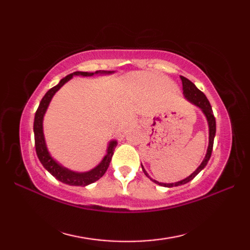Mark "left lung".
<instances>
[{
  "mask_svg": "<svg viewBox=\"0 0 250 250\" xmlns=\"http://www.w3.org/2000/svg\"><path fill=\"white\" fill-rule=\"evenodd\" d=\"M180 79H182V82H183V90H184L185 98L187 99L190 103H192L195 106H198L199 108H201L202 111L204 113L205 117H206L207 122H208V128H209V141H208V147H207V151H206L204 160L202 161V163L200 164V167L196 168L192 174L189 175L187 178L180 180V182L172 183V184L159 183V182H157V180L152 179V182L155 184H158L160 186H163V187H167V188L176 187V186L185 185V184L189 183L190 180H192L196 176V175H198L202 171V169H203L206 167V164H207V162H208L209 158L211 156V151H213L214 139H215V134H216V119H215L214 114H213V109H211V106L209 104V101L207 100V98L205 97V94L202 92L201 90L196 88L195 84L192 82H190L188 78H186L184 76H180ZM142 168H143V172L145 173L146 176H148V174L144 169V167H143V166H142ZM148 177H149V176H148Z\"/></svg>",
  "mask_w": 250,
  "mask_h": 250,
  "instance_id": "obj_1",
  "label": "left lung"
}]
</instances>
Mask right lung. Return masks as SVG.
<instances>
[{
	"label": "right lung",
	"instance_id": "1",
	"mask_svg": "<svg viewBox=\"0 0 250 250\" xmlns=\"http://www.w3.org/2000/svg\"><path fill=\"white\" fill-rule=\"evenodd\" d=\"M114 71H97L95 73H88V72H74L70 75L65 76L62 78L60 83L57 84V86L52 87L49 89L48 91L46 92L44 98L42 99L39 108H37L35 117H34V125H33V130H34V140H35V150L36 155L39 157L41 163L43 164V167L48 171L52 176L56 177L58 180L70 186H84L92 184L97 182L98 179L103 176L105 172L107 171L109 167V163L111 160V157L114 155L115 147L117 146V141H111L109 142L108 147H107V153H106L103 160L101 161L97 167L94 168L90 169L88 172L83 173H78V172H73L71 169L66 167H63L61 164L58 163L54 158L50 156V153L47 149L46 143H45V137H44V132H43V119L44 115L46 113L47 108H48V105L50 101L54 97L55 93L59 90L63 84L67 83L70 79L75 76V75H82V76H92L94 74H111Z\"/></svg>",
	"mask_w": 250,
	"mask_h": 250
}]
</instances>
